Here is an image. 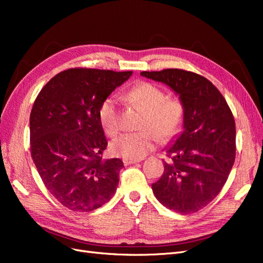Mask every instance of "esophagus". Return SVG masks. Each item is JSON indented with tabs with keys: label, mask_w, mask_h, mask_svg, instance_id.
Here are the masks:
<instances>
[{
	"label": "esophagus",
	"mask_w": 263,
	"mask_h": 263,
	"mask_svg": "<svg viewBox=\"0 0 263 263\" xmlns=\"http://www.w3.org/2000/svg\"><path fill=\"white\" fill-rule=\"evenodd\" d=\"M142 159H130V158H124L123 162L124 164H132V163H137L140 162Z\"/></svg>",
	"instance_id": "34e87169"
}]
</instances>
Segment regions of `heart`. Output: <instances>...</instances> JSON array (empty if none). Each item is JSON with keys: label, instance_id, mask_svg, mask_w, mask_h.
<instances>
[{"label": "heart", "instance_id": "heart-1", "mask_svg": "<svg viewBox=\"0 0 263 263\" xmlns=\"http://www.w3.org/2000/svg\"><path fill=\"white\" fill-rule=\"evenodd\" d=\"M125 99L144 112L140 121V129L144 130L126 133L114 139L110 144L114 155L141 159L156 148L159 140H170L181 130L185 117L184 105L177 99H168L159 86L138 83L125 94ZM99 118L105 134L116 136L121 129V109L116 98L109 97L102 102Z\"/></svg>", "mask_w": 263, "mask_h": 263}]
</instances>
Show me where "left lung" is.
Wrapping results in <instances>:
<instances>
[{"label": "left lung", "instance_id": "obj_1", "mask_svg": "<svg viewBox=\"0 0 263 263\" xmlns=\"http://www.w3.org/2000/svg\"><path fill=\"white\" fill-rule=\"evenodd\" d=\"M169 85L185 108L183 130L165 148L161 178L153 184L157 200L180 214L200 211L218 195L236 158V125L225 98L210 80L182 69L142 71Z\"/></svg>", "mask_w": 263, "mask_h": 263}]
</instances>
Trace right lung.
I'll list each match as a JSON object with an SVG mask.
<instances>
[{"instance_id":"add662e5","label":"right lung","mask_w":263,"mask_h":263,"mask_svg":"<svg viewBox=\"0 0 263 263\" xmlns=\"http://www.w3.org/2000/svg\"><path fill=\"white\" fill-rule=\"evenodd\" d=\"M133 71L70 68L37 95L30 112V154L47 190L65 208L91 212L116 192L118 158L102 159L107 147L99 109Z\"/></svg>"}]
</instances>
